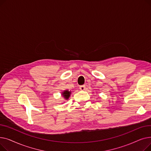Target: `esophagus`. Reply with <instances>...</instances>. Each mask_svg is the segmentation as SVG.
I'll return each instance as SVG.
<instances>
[{
    "label": "esophagus",
    "mask_w": 151,
    "mask_h": 151,
    "mask_svg": "<svg viewBox=\"0 0 151 151\" xmlns=\"http://www.w3.org/2000/svg\"><path fill=\"white\" fill-rule=\"evenodd\" d=\"M86 89V86L85 85H82V86H80V89L81 91H84Z\"/></svg>",
    "instance_id": "obj_1"
}]
</instances>
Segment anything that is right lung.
I'll list each match as a JSON object with an SVG mask.
<instances>
[{"mask_svg":"<svg viewBox=\"0 0 151 151\" xmlns=\"http://www.w3.org/2000/svg\"><path fill=\"white\" fill-rule=\"evenodd\" d=\"M70 93H71V92H69L68 91H65L63 92L62 95H63V96L65 97V99H68L70 96Z\"/></svg>","mask_w":151,"mask_h":151,"instance_id":"1","label":"right lung"}]
</instances>
